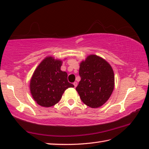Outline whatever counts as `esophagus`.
Here are the masks:
<instances>
[{
  "label": "esophagus",
  "instance_id": "obj_1",
  "mask_svg": "<svg viewBox=\"0 0 149 149\" xmlns=\"http://www.w3.org/2000/svg\"><path fill=\"white\" fill-rule=\"evenodd\" d=\"M73 84H74V87H76V86H77V82H73Z\"/></svg>",
  "mask_w": 149,
  "mask_h": 149
}]
</instances>
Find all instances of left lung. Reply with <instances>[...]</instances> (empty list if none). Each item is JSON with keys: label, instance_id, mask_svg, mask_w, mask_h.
Returning <instances> with one entry per match:
<instances>
[{"label": "left lung", "instance_id": "1", "mask_svg": "<svg viewBox=\"0 0 149 149\" xmlns=\"http://www.w3.org/2000/svg\"><path fill=\"white\" fill-rule=\"evenodd\" d=\"M81 77L76 90L82 101L91 108L103 105L113 93L114 74L110 64L95 54L88 56L80 63Z\"/></svg>", "mask_w": 149, "mask_h": 149}]
</instances>
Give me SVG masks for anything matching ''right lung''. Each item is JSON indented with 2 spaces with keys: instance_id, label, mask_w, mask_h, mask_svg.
Segmentation results:
<instances>
[{
  "instance_id": "1",
  "label": "right lung",
  "mask_w": 149,
  "mask_h": 149,
  "mask_svg": "<svg viewBox=\"0 0 149 149\" xmlns=\"http://www.w3.org/2000/svg\"><path fill=\"white\" fill-rule=\"evenodd\" d=\"M63 61L47 56L33 72L30 81V91L33 99L40 106L51 107L58 103L66 89L74 87L68 82V74L62 71Z\"/></svg>"
}]
</instances>
